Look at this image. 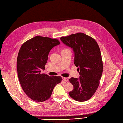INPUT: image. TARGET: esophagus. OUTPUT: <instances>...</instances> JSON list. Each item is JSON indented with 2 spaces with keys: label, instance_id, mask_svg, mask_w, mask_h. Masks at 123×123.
Here are the masks:
<instances>
[{
  "label": "esophagus",
  "instance_id": "esophagus-1",
  "mask_svg": "<svg viewBox=\"0 0 123 123\" xmlns=\"http://www.w3.org/2000/svg\"><path fill=\"white\" fill-rule=\"evenodd\" d=\"M62 80H64V81H68V79H67V78H66V77H62Z\"/></svg>",
  "mask_w": 123,
  "mask_h": 123
}]
</instances>
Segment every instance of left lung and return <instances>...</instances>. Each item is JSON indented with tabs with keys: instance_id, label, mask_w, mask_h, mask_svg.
<instances>
[{
	"instance_id": "8db88e82",
	"label": "left lung",
	"mask_w": 123,
	"mask_h": 123,
	"mask_svg": "<svg viewBox=\"0 0 123 123\" xmlns=\"http://www.w3.org/2000/svg\"><path fill=\"white\" fill-rule=\"evenodd\" d=\"M61 40L72 49L74 64L80 70L79 78L69 79L73 90L69 94L77 101H86L97 90L102 75L103 66L99 46L93 38L82 33L62 37Z\"/></svg>"
}]
</instances>
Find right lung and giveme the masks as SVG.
Listing matches in <instances>:
<instances>
[{
	"instance_id": "right-lung-1",
	"label": "right lung",
	"mask_w": 123,
	"mask_h": 123,
	"mask_svg": "<svg viewBox=\"0 0 123 123\" xmlns=\"http://www.w3.org/2000/svg\"><path fill=\"white\" fill-rule=\"evenodd\" d=\"M59 44L57 39L37 36L25 42L18 52V79L25 93L36 102L49 98L54 87L62 80L61 76L40 73L45 69L50 50Z\"/></svg>"
}]
</instances>
